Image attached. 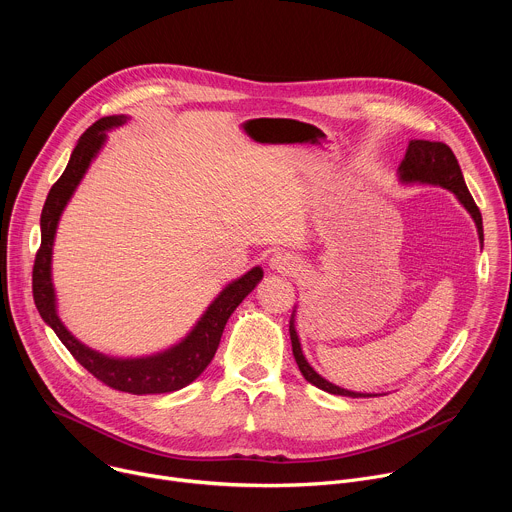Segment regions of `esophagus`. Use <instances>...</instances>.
I'll list each match as a JSON object with an SVG mask.
<instances>
[{
  "instance_id": "obj_1",
  "label": "esophagus",
  "mask_w": 512,
  "mask_h": 512,
  "mask_svg": "<svg viewBox=\"0 0 512 512\" xmlns=\"http://www.w3.org/2000/svg\"><path fill=\"white\" fill-rule=\"evenodd\" d=\"M269 265H271V269H275L279 273H298L300 271V261L289 253H275L269 259Z\"/></svg>"
}]
</instances>
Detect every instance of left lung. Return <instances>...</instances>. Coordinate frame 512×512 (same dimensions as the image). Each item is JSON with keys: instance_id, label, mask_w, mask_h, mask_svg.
I'll list each match as a JSON object with an SVG mask.
<instances>
[{"instance_id": "left-lung-1", "label": "left lung", "mask_w": 512, "mask_h": 512, "mask_svg": "<svg viewBox=\"0 0 512 512\" xmlns=\"http://www.w3.org/2000/svg\"><path fill=\"white\" fill-rule=\"evenodd\" d=\"M399 178L403 182H421V184H433V186H442L452 190L458 200L466 206V210L472 214L474 223L478 227V237L480 241H484V233H482V214L464 182L462 170L458 166V160L454 156V152L448 148L446 143L442 141H425V139H411L409 148L405 154V160L399 166ZM289 338H291V350H294L298 367L304 375V379L312 385H316L322 391H328L332 395H342V397H375L371 393H354V391H346L340 389L332 383H328L324 377H320L304 356L300 340H298V332L294 326V320L289 322Z\"/></svg>"}]
</instances>
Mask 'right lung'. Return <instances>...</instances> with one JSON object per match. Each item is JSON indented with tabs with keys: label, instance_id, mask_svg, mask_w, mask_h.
Masks as SVG:
<instances>
[{
	"label": "right lung",
	"instance_id": "obj_1",
	"mask_svg": "<svg viewBox=\"0 0 512 512\" xmlns=\"http://www.w3.org/2000/svg\"><path fill=\"white\" fill-rule=\"evenodd\" d=\"M123 121H125L123 115L103 117L95 121L81 135L77 148L70 154L68 166L62 172V176L52 184L40 216L42 241L34 259L32 291H34V302L42 320L56 332V336L68 348V352L75 356L77 362H81L97 381H101L111 389L133 393V395L172 393L190 385L208 367L218 348V342H221L227 320L231 318L235 308L251 294L253 287L261 281L263 271L261 267H253L241 279L229 283L221 291V296H218L210 304V308L204 312V316L194 326V330L180 344L156 356L111 358L81 344L64 328V324L56 314L54 289L50 279V259H52L56 225L68 198L79 186L91 160L101 150V145L107 137L105 129L117 127Z\"/></svg>",
	"mask_w": 512,
	"mask_h": 512
}]
</instances>
